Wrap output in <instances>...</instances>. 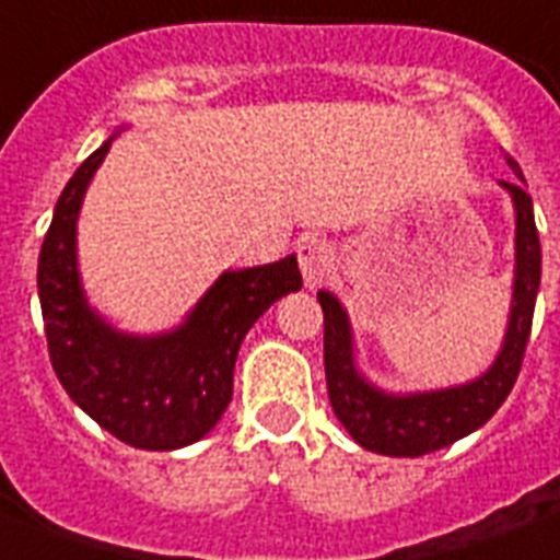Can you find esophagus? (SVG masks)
<instances>
[{
	"mask_svg": "<svg viewBox=\"0 0 560 560\" xmlns=\"http://www.w3.org/2000/svg\"><path fill=\"white\" fill-rule=\"evenodd\" d=\"M296 258H299V270L305 276L307 284H319V281L328 276L334 261L331 244L325 241V237H302L296 246Z\"/></svg>",
	"mask_w": 560,
	"mask_h": 560,
	"instance_id": "esophagus-1",
	"label": "esophagus"
}]
</instances>
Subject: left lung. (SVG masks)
I'll return each instance as SVG.
<instances>
[{
	"label": "left lung",
	"mask_w": 560,
	"mask_h": 560,
	"mask_svg": "<svg viewBox=\"0 0 560 560\" xmlns=\"http://www.w3.org/2000/svg\"><path fill=\"white\" fill-rule=\"evenodd\" d=\"M521 183H503L514 197L517 209V276H514L512 323L505 334L500 358L479 381L456 389L392 398L372 389L351 363L349 319L340 302L331 293H319L325 316V381L331 398L334 416L340 418L351 439L366 451L383 456H424L442 451L462 435L482 427L509 398L523 366L526 342H529L535 299L540 284V237L535 226L532 197L523 188L521 165L509 156Z\"/></svg>",
	"instance_id": "1"
}]
</instances>
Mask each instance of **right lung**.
Returning <instances> with one entry per match:
<instances>
[{
	"label": "right lung",
	"mask_w": 560,
	"mask_h": 560,
	"mask_svg": "<svg viewBox=\"0 0 560 560\" xmlns=\"http://www.w3.org/2000/svg\"><path fill=\"white\" fill-rule=\"evenodd\" d=\"M104 142L60 191L37 264L48 360L69 398L118 442L139 451H177L218 424L232 400L241 340L267 307L302 288L296 258L223 272L168 337L116 334L83 302L74 267V220Z\"/></svg>",
	"instance_id": "1"
}]
</instances>
